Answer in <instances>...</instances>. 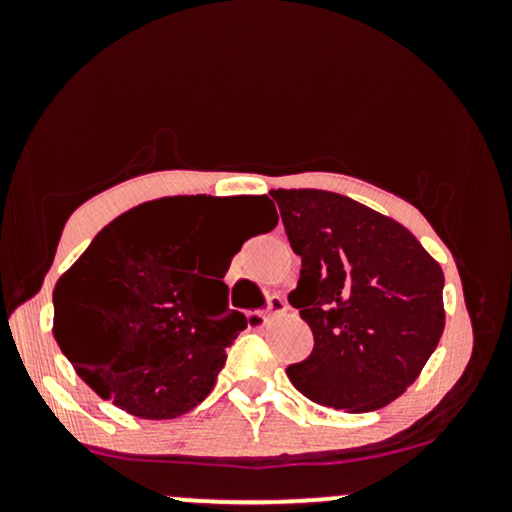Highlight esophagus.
Returning <instances> with one entry per match:
<instances>
[{"label": "esophagus", "instance_id": "34e87169", "mask_svg": "<svg viewBox=\"0 0 512 512\" xmlns=\"http://www.w3.org/2000/svg\"><path fill=\"white\" fill-rule=\"evenodd\" d=\"M289 310V303H286L284 296H272L267 301V308H264V317H276L284 315Z\"/></svg>", "mask_w": 512, "mask_h": 512}]
</instances>
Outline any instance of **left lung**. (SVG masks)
I'll return each instance as SVG.
<instances>
[{"mask_svg": "<svg viewBox=\"0 0 512 512\" xmlns=\"http://www.w3.org/2000/svg\"><path fill=\"white\" fill-rule=\"evenodd\" d=\"M301 279L289 303L313 354L286 368L298 392L351 414L419 378L445 327L440 264L402 223L325 190H272Z\"/></svg>", "mask_w": 512, "mask_h": 512, "instance_id": "8db88e82", "label": "left lung"}]
</instances>
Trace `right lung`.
<instances>
[{
  "label": "right lung",
  "instance_id": "obj_1",
  "mask_svg": "<svg viewBox=\"0 0 512 512\" xmlns=\"http://www.w3.org/2000/svg\"><path fill=\"white\" fill-rule=\"evenodd\" d=\"M219 197H163L110 221L55 286V334L81 380L139 419H175L214 390L226 349L248 320L228 310L240 250L214 252V279L197 250L219 223ZM262 233L276 226L267 195L243 197Z\"/></svg>",
  "mask_w": 512,
  "mask_h": 512
}]
</instances>
